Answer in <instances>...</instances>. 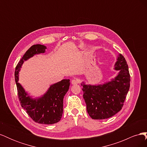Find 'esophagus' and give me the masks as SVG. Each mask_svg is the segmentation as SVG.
<instances>
[{"mask_svg":"<svg viewBox=\"0 0 147 147\" xmlns=\"http://www.w3.org/2000/svg\"><path fill=\"white\" fill-rule=\"evenodd\" d=\"M79 82H80V81L78 80V79H76V78H74V79H73L72 80V84H78L79 83Z\"/></svg>","mask_w":147,"mask_h":147,"instance_id":"1","label":"esophagus"}]
</instances>
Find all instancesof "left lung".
<instances>
[{
	"mask_svg": "<svg viewBox=\"0 0 147 147\" xmlns=\"http://www.w3.org/2000/svg\"><path fill=\"white\" fill-rule=\"evenodd\" d=\"M118 75L103 84L91 85L81 83L87 112L94 119L113 117L121 110L130 87V74L124 56L119 54L115 64Z\"/></svg>",
	"mask_w": 147,
	"mask_h": 147,
	"instance_id": "left-lung-1",
	"label": "left lung"
}]
</instances>
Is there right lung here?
Segmentation results:
<instances>
[{
    "instance_id": "right-lung-1",
    "label": "right lung",
    "mask_w": 147,
    "mask_h": 147,
    "mask_svg": "<svg viewBox=\"0 0 147 147\" xmlns=\"http://www.w3.org/2000/svg\"><path fill=\"white\" fill-rule=\"evenodd\" d=\"M47 47L40 44L34 45L26 52L17 64L15 78L18 95L21 105L35 122L43 124H51L59 122L63 113V99L70 86V80L64 79L52 84L40 97L33 99L28 95L18 83L19 72L24 61L35 55L45 52Z\"/></svg>"
}]
</instances>
